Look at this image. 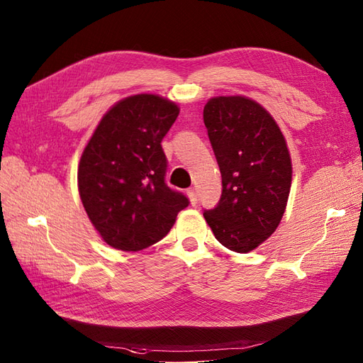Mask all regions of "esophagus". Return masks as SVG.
Wrapping results in <instances>:
<instances>
[{"label": "esophagus", "instance_id": "1", "mask_svg": "<svg viewBox=\"0 0 363 363\" xmlns=\"http://www.w3.org/2000/svg\"><path fill=\"white\" fill-rule=\"evenodd\" d=\"M187 196H189V199H190L191 205L198 203V194H196V190H194V189H189V190H187Z\"/></svg>", "mask_w": 363, "mask_h": 363}]
</instances>
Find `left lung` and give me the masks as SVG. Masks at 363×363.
I'll return each mask as SVG.
<instances>
[{
  "instance_id": "1",
  "label": "left lung",
  "mask_w": 363,
  "mask_h": 363,
  "mask_svg": "<svg viewBox=\"0 0 363 363\" xmlns=\"http://www.w3.org/2000/svg\"><path fill=\"white\" fill-rule=\"evenodd\" d=\"M203 123L222 173V198L203 217L230 251L246 254L283 219L292 185L291 152L260 103L245 96L213 97Z\"/></svg>"
}]
</instances>
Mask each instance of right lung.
<instances>
[{"label":"right lung","instance_id":"1","mask_svg":"<svg viewBox=\"0 0 363 363\" xmlns=\"http://www.w3.org/2000/svg\"><path fill=\"white\" fill-rule=\"evenodd\" d=\"M179 116L174 101L135 94L106 111L82 152L77 187L106 245L141 251L169 234L189 199L165 184L161 141Z\"/></svg>","mask_w":363,"mask_h":363}]
</instances>
